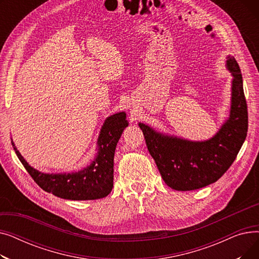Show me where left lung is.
<instances>
[{
	"label": "left lung",
	"mask_w": 259,
	"mask_h": 259,
	"mask_svg": "<svg viewBox=\"0 0 259 259\" xmlns=\"http://www.w3.org/2000/svg\"><path fill=\"white\" fill-rule=\"evenodd\" d=\"M227 68L233 76L230 116L210 140L192 142L139 124L162 180L178 191H191L219 181L233 164L246 140L248 107L242 75L233 57L227 58Z\"/></svg>",
	"instance_id": "obj_1"
}]
</instances>
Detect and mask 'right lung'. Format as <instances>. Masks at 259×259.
I'll return each instance as SVG.
<instances>
[{"instance_id":"right-lung-1","label":"right lung","mask_w":259,"mask_h":259,"mask_svg":"<svg viewBox=\"0 0 259 259\" xmlns=\"http://www.w3.org/2000/svg\"><path fill=\"white\" fill-rule=\"evenodd\" d=\"M128 126L126 113L119 112L106 118L98 139V154L83 170L71 173L46 174L29 166L15 143L12 147L33 181L44 191L70 200H92L106 197L113 187V159L115 148Z\"/></svg>"}]
</instances>
